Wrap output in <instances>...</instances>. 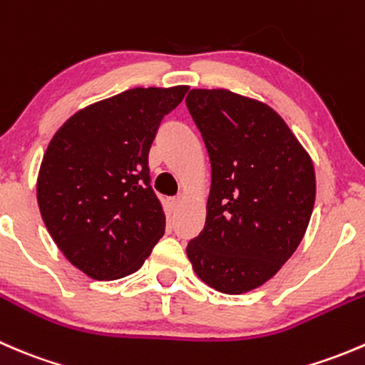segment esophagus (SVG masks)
I'll return each instance as SVG.
<instances>
[{
  "mask_svg": "<svg viewBox=\"0 0 365 365\" xmlns=\"http://www.w3.org/2000/svg\"><path fill=\"white\" fill-rule=\"evenodd\" d=\"M182 201H183V197H182V196L168 197V206H169V208L173 210V212H175V210H178V206L182 205Z\"/></svg>",
  "mask_w": 365,
  "mask_h": 365,
  "instance_id": "1",
  "label": "esophagus"
}]
</instances>
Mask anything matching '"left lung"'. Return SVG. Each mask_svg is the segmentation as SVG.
<instances>
[{
  "label": "left lung",
  "mask_w": 365,
  "mask_h": 365,
  "mask_svg": "<svg viewBox=\"0 0 365 365\" xmlns=\"http://www.w3.org/2000/svg\"><path fill=\"white\" fill-rule=\"evenodd\" d=\"M185 104L212 165L205 227L187 256L201 281L240 295L274 277L297 251L314 208V168L263 102L190 90Z\"/></svg>",
  "instance_id": "left-lung-1"
}]
</instances>
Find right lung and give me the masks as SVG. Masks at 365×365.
<instances>
[{
    "instance_id": "right-lung-1",
    "label": "right lung",
    "mask_w": 365,
    "mask_h": 365,
    "mask_svg": "<svg viewBox=\"0 0 365 365\" xmlns=\"http://www.w3.org/2000/svg\"><path fill=\"white\" fill-rule=\"evenodd\" d=\"M187 86L134 88L76 113L51 139L36 183L47 231L97 281L134 274L165 231L148 153Z\"/></svg>"
}]
</instances>
